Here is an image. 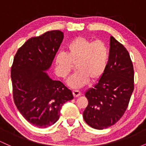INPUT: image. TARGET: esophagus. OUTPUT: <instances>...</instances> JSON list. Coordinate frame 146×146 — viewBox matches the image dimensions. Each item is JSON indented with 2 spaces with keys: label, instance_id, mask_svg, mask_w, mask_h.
Wrapping results in <instances>:
<instances>
[{
  "label": "esophagus",
  "instance_id": "1",
  "mask_svg": "<svg viewBox=\"0 0 146 146\" xmlns=\"http://www.w3.org/2000/svg\"><path fill=\"white\" fill-rule=\"evenodd\" d=\"M73 96H74L75 98H78V97L81 95V93H80L79 90H73Z\"/></svg>",
  "mask_w": 146,
  "mask_h": 146
}]
</instances>
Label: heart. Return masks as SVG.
Instances as JSON below:
<instances>
[{
  "label": "heart",
  "instance_id": "b5f03b06",
  "mask_svg": "<svg viewBox=\"0 0 146 146\" xmlns=\"http://www.w3.org/2000/svg\"><path fill=\"white\" fill-rule=\"evenodd\" d=\"M66 53L60 51L55 57V72L60 78L66 79L75 64L76 72L68 78V86L80 88L87 84L90 79L98 81L104 74L109 51L102 41H95L85 37H77L66 45Z\"/></svg>",
  "mask_w": 146,
  "mask_h": 146
}]
</instances>
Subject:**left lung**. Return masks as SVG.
<instances>
[{
  "label": "left lung",
  "instance_id": "8db88e82",
  "mask_svg": "<svg viewBox=\"0 0 146 146\" xmlns=\"http://www.w3.org/2000/svg\"><path fill=\"white\" fill-rule=\"evenodd\" d=\"M134 90L133 65L128 51L110 38V53L104 74L85 96L88 104L83 113L90 127L103 130L117 123L126 110Z\"/></svg>",
  "mask_w": 146,
  "mask_h": 146
}]
</instances>
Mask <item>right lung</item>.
I'll list each match as a JSON object with an SVG mask.
<instances>
[{"instance_id":"right-lung-1","label":"right lung","mask_w":146,"mask_h":146,"mask_svg":"<svg viewBox=\"0 0 146 146\" xmlns=\"http://www.w3.org/2000/svg\"><path fill=\"white\" fill-rule=\"evenodd\" d=\"M63 38L59 30L30 38L18 49L11 67L15 104L27 121L40 128L54 124L62 105L73 99L71 90L46 72Z\"/></svg>"}]
</instances>
